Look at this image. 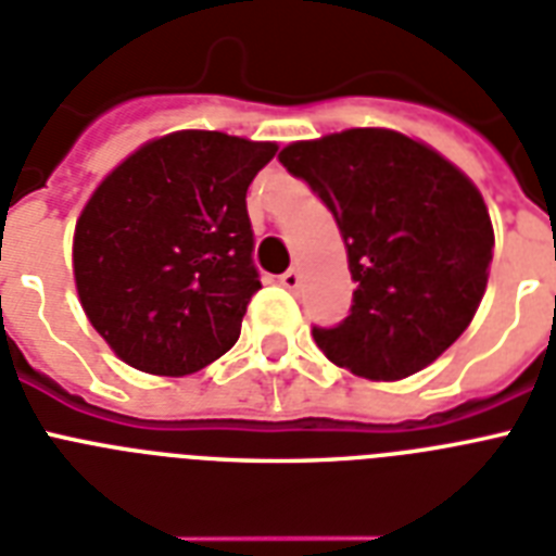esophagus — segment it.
Returning <instances> with one entry per match:
<instances>
[{
	"label": "esophagus",
	"instance_id": "1",
	"mask_svg": "<svg viewBox=\"0 0 556 556\" xmlns=\"http://www.w3.org/2000/svg\"><path fill=\"white\" fill-rule=\"evenodd\" d=\"M279 282H282V288H288V291H296V288L302 286V277L300 270L296 268H288L282 277H279Z\"/></svg>",
	"mask_w": 556,
	"mask_h": 556
}]
</instances>
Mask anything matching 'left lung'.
Segmentation results:
<instances>
[{
  "instance_id": "8db88e82",
  "label": "left lung",
  "mask_w": 556,
  "mask_h": 556,
  "mask_svg": "<svg viewBox=\"0 0 556 556\" xmlns=\"http://www.w3.org/2000/svg\"><path fill=\"white\" fill-rule=\"evenodd\" d=\"M279 162L328 205L356 282L349 317L314 328L319 351L371 382L428 368L471 325L489 286L494 228L480 188L391 128L291 142Z\"/></svg>"
}]
</instances>
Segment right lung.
Here are the masks:
<instances>
[{
	"label": "right lung",
	"mask_w": 556,
	"mask_h": 556,
	"mask_svg": "<svg viewBox=\"0 0 556 556\" xmlns=\"http://www.w3.org/2000/svg\"><path fill=\"white\" fill-rule=\"evenodd\" d=\"M277 142L174 130L125 156L76 219L85 317L122 363L188 377L233 349L260 291L245 193Z\"/></svg>",
	"instance_id": "1"
}]
</instances>
